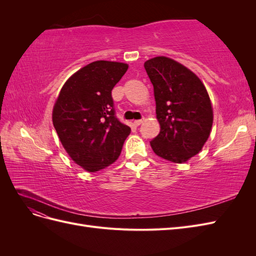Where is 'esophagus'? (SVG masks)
I'll list each match as a JSON object with an SVG mask.
<instances>
[{"label":"esophagus","mask_w":256,"mask_h":256,"mask_svg":"<svg viewBox=\"0 0 256 256\" xmlns=\"http://www.w3.org/2000/svg\"><path fill=\"white\" fill-rule=\"evenodd\" d=\"M142 122H143V120H134V126H140Z\"/></svg>","instance_id":"obj_1"}]
</instances>
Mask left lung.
I'll return each mask as SVG.
<instances>
[{"label": "left lung", "mask_w": 256, "mask_h": 256, "mask_svg": "<svg viewBox=\"0 0 256 256\" xmlns=\"http://www.w3.org/2000/svg\"><path fill=\"white\" fill-rule=\"evenodd\" d=\"M144 68L152 83L160 124L152 148L161 158L182 164L200 152L210 134V99L202 81L171 58H154Z\"/></svg>", "instance_id": "8db88e82"}]
</instances>
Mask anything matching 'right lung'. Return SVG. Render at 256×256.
Returning <instances> with one entry per match:
<instances>
[{"label": "right lung", "instance_id": "add662e5", "mask_svg": "<svg viewBox=\"0 0 256 256\" xmlns=\"http://www.w3.org/2000/svg\"><path fill=\"white\" fill-rule=\"evenodd\" d=\"M127 69L118 62H92L66 81L54 104L52 120L62 144L88 172L112 164L131 131L116 118L112 98Z\"/></svg>", "mask_w": 256, "mask_h": 256}]
</instances>
